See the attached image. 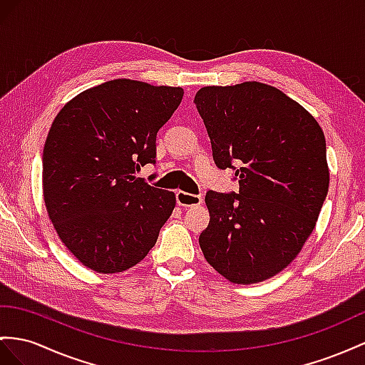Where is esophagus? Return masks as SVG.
Returning <instances> with one entry per match:
<instances>
[{"mask_svg":"<svg viewBox=\"0 0 365 365\" xmlns=\"http://www.w3.org/2000/svg\"><path fill=\"white\" fill-rule=\"evenodd\" d=\"M175 199H177V203H179L180 207H185V208H192V207H199V205H202L200 195L190 194V192H185V191H177Z\"/></svg>","mask_w":365,"mask_h":365,"instance_id":"esophagus-1","label":"esophagus"}]
</instances>
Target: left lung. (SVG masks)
I'll return each instance as SVG.
<instances>
[{
    "instance_id": "8db88e82",
    "label": "left lung",
    "mask_w": 365,
    "mask_h": 365,
    "mask_svg": "<svg viewBox=\"0 0 365 365\" xmlns=\"http://www.w3.org/2000/svg\"><path fill=\"white\" fill-rule=\"evenodd\" d=\"M220 170L238 168L239 194L208 191L210 225L199 244L232 284L276 276L313 232L329 192L325 137L316 118L259 81L205 86L194 97Z\"/></svg>"
}]
</instances>
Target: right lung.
Wrapping results in <instances>:
<instances>
[{
	"label": "right lung",
	"instance_id": "obj_1",
	"mask_svg": "<svg viewBox=\"0 0 365 365\" xmlns=\"http://www.w3.org/2000/svg\"><path fill=\"white\" fill-rule=\"evenodd\" d=\"M182 88L117 78L80 92L53 118L43 149V199L60 240L81 265L121 273L149 253L175 194L135 171L155 160V137Z\"/></svg>",
	"mask_w": 365,
	"mask_h": 365
}]
</instances>
